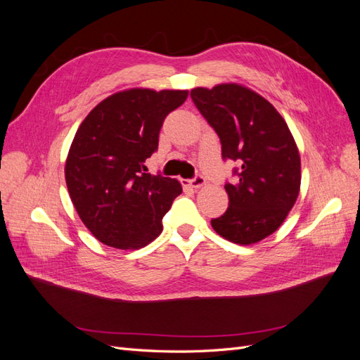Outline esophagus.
I'll list each match as a JSON object with an SVG mask.
<instances>
[{"label": "esophagus", "instance_id": "1", "mask_svg": "<svg viewBox=\"0 0 360 360\" xmlns=\"http://www.w3.org/2000/svg\"><path fill=\"white\" fill-rule=\"evenodd\" d=\"M183 184H188V186L193 188V189H198L201 186H204L205 184V179L202 176H195L193 179H189V180H181Z\"/></svg>", "mask_w": 360, "mask_h": 360}]
</instances>
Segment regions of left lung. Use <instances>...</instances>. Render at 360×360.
Here are the masks:
<instances>
[{
    "label": "left lung",
    "mask_w": 360,
    "mask_h": 360,
    "mask_svg": "<svg viewBox=\"0 0 360 360\" xmlns=\"http://www.w3.org/2000/svg\"><path fill=\"white\" fill-rule=\"evenodd\" d=\"M191 97L238 168L225 183L226 212L212 219L226 240L252 245L275 233L300 191V156L285 120L255 91L238 84L193 89Z\"/></svg>",
    "instance_id": "1"
}]
</instances>
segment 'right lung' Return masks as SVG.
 <instances>
[{
  "label": "right lung",
  "instance_id": "add662e5",
  "mask_svg": "<svg viewBox=\"0 0 360 360\" xmlns=\"http://www.w3.org/2000/svg\"><path fill=\"white\" fill-rule=\"evenodd\" d=\"M186 97V90L120 91L93 108L76 130L66 183L81 221L99 242L138 249L162 233L181 184L151 176L144 162L158 150L163 120Z\"/></svg>",
  "mask_w": 360,
  "mask_h": 360
}]
</instances>
